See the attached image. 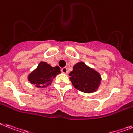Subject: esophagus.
<instances>
[{
	"instance_id": "esophagus-1",
	"label": "esophagus",
	"mask_w": 133,
	"mask_h": 133,
	"mask_svg": "<svg viewBox=\"0 0 133 133\" xmlns=\"http://www.w3.org/2000/svg\"><path fill=\"white\" fill-rule=\"evenodd\" d=\"M61 72H63V73H64V74H67L68 73V69H67V68H65V67H64V68H61Z\"/></svg>"
}]
</instances>
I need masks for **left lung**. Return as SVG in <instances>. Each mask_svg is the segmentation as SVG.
Here are the masks:
<instances>
[{"label":"left lung","instance_id":"obj_1","mask_svg":"<svg viewBox=\"0 0 133 133\" xmlns=\"http://www.w3.org/2000/svg\"><path fill=\"white\" fill-rule=\"evenodd\" d=\"M69 76L74 87L84 93L95 91L101 81L99 73L86 65L83 62L74 65L73 70L70 72Z\"/></svg>","mask_w":133,"mask_h":133}]
</instances>
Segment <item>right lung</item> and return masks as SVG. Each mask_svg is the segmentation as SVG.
Segmentation results:
<instances>
[{
	"label": "right lung",
	"instance_id": "right-lung-1",
	"mask_svg": "<svg viewBox=\"0 0 133 133\" xmlns=\"http://www.w3.org/2000/svg\"><path fill=\"white\" fill-rule=\"evenodd\" d=\"M59 66L51 67L46 62H40L38 66L29 75V81L37 87H44L50 85L57 74H60Z\"/></svg>",
	"mask_w": 133,
	"mask_h": 133
}]
</instances>
